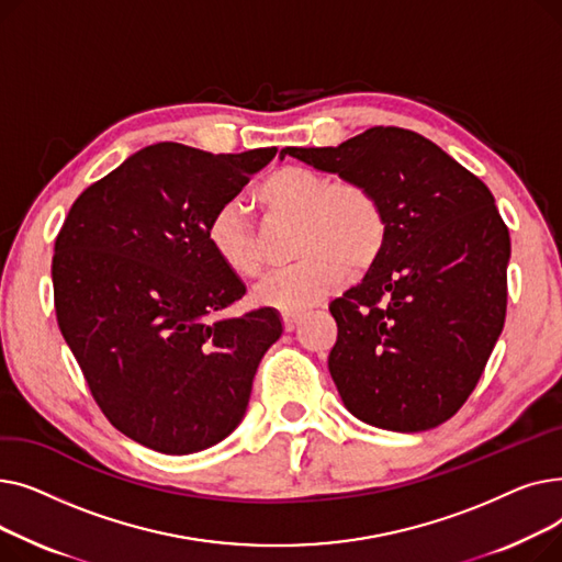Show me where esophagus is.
<instances>
[{"label":"esophagus","instance_id":"1","mask_svg":"<svg viewBox=\"0 0 562 562\" xmlns=\"http://www.w3.org/2000/svg\"><path fill=\"white\" fill-rule=\"evenodd\" d=\"M303 321V312H282V323L284 330H293Z\"/></svg>","mask_w":562,"mask_h":562}]
</instances>
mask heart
Instances as JSON below:
<instances>
[{"mask_svg":"<svg viewBox=\"0 0 562 562\" xmlns=\"http://www.w3.org/2000/svg\"><path fill=\"white\" fill-rule=\"evenodd\" d=\"M257 200L271 216L299 223L293 241L299 261L255 286L257 305L301 312L337 291L350 269L373 266L385 244L382 204L362 182H333L312 168L284 166L259 184ZM206 241L236 278L252 280L261 273L257 241L234 202L212 214Z\"/></svg>","mask_w":562,"mask_h":562,"instance_id":"obj_1","label":"heart"}]
</instances>
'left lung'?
<instances>
[{"label": "left lung", "mask_w": 562, "mask_h": 562, "mask_svg": "<svg viewBox=\"0 0 562 562\" xmlns=\"http://www.w3.org/2000/svg\"><path fill=\"white\" fill-rule=\"evenodd\" d=\"M382 204L385 244L362 284L330 303L328 369L358 419L419 432L476 390L508 305L510 234L494 195L439 145L371 127L337 147H284Z\"/></svg>", "instance_id": "1"}]
</instances>
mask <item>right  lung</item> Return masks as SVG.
<instances>
[{"label":"right lung","instance_id":"right-lung-1","mask_svg":"<svg viewBox=\"0 0 562 562\" xmlns=\"http://www.w3.org/2000/svg\"><path fill=\"white\" fill-rule=\"evenodd\" d=\"M276 153L147 145L88 187L56 236L58 328L104 417L147 449L187 456L225 439L282 335L273 307L216 321L246 284L206 241L212 214Z\"/></svg>","mask_w":562,"mask_h":562}]
</instances>
